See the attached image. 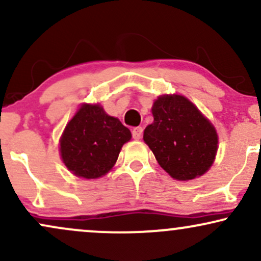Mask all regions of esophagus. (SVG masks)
Segmentation results:
<instances>
[{"label": "esophagus", "mask_w": 261, "mask_h": 261, "mask_svg": "<svg viewBox=\"0 0 261 261\" xmlns=\"http://www.w3.org/2000/svg\"><path fill=\"white\" fill-rule=\"evenodd\" d=\"M142 134H143V128L142 127H135L133 130V137L135 140H140L141 137H142Z\"/></svg>", "instance_id": "obj_1"}]
</instances>
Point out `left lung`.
<instances>
[{
    "label": "left lung",
    "instance_id": "8db88e82",
    "mask_svg": "<svg viewBox=\"0 0 261 261\" xmlns=\"http://www.w3.org/2000/svg\"><path fill=\"white\" fill-rule=\"evenodd\" d=\"M153 122L143 140L160 166L178 180L202 175L214 163L217 134L200 110L182 95H162L152 107Z\"/></svg>",
    "mask_w": 261,
    "mask_h": 261
}]
</instances>
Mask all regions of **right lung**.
Returning <instances> with one entry per match:
<instances>
[{"mask_svg": "<svg viewBox=\"0 0 261 261\" xmlns=\"http://www.w3.org/2000/svg\"><path fill=\"white\" fill-rule=\"evenodd\" d=\"M131 133L103 108L85 104L66 126L60 151L65 166L74 175L95 179L109 172Z\"/></svg>", "mask_w": 261, "mask_h": 261, "instance_id": "add662e5", "label": "right lung"}]
</instances>
